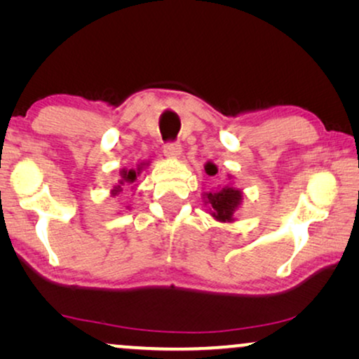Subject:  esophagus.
<instances>
[{
	"mask_svg": "<svg viewBox=\"0 0 359 359\" xmlns=\"http://www.w3.org/2000/svg\"><path fill=\"white\" fill-rule=\"evenodd\" d=\"M163 154L168 156V158H180L181 145L180 144H165Z\"/></svg>",
	"mask_w": 359,
	"mask_h": 359,
	"instance_id": "1",
	"label": "esophagus"
}]
</instances>
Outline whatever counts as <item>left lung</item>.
I'll use <instances>...</instances> for the list:
<instances>
[{
  "label": "left lung",
  "mask_w": 359,
  "mask_h": 359,
  "mask_svg": "<svg viewBox=\"0 0 359 359\" xmlns=\"http://www.w3.org/2000/svg\"><path fill=\"white\" fill-rule=\"evenodd\" d=\"M205 173L209 176L217 175V166H215L212 161H208L204 165ZM232 176H229V180ZM243 203V191L235 188L232 184H225L224 188H217L214 191H208V193H203V204L210 217L217 220L220 224H233L235 214L240 209V205Z\"/></svg>",
  "instance_id": "1"
}]
</instances>
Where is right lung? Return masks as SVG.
<instances>
[{
  "label": "right lung",
  "instance_id": "right-lung-1",
  "mask_svg": "<svg viewBox=\"0 0 359 359\" xmlns=\"http://www.w3.org/2000/svg\"><path fill=\"white\" fill-rule=\"evenodd\" d=\"M149 165V163H140L139 166H137V168L134 170V168H130V170H121V180H119V183L117 184H114L112 186V189H111V196H117V194H121L122 193V186H124L126 183H129V184H132V183H135L137 181V176L140 175V171L145 168V166ZM135 186V184H134Z\"/></svg>",
  "mask_w": 359,
  "mask_h": 359
}]
</instances>
